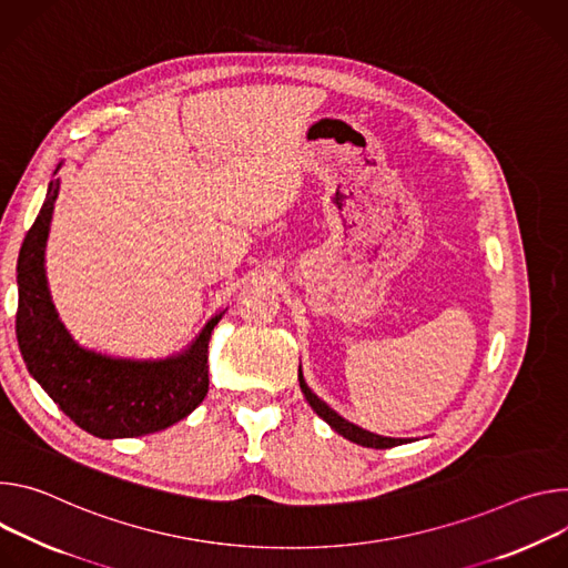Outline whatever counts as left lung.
<instances>
[{
	"instance_id": "left-lung-1",
	"label": "left lung",
	"mask_w": 568,
	"mask_h": 568,
	"mask_svg": "<svg viewBox=\"0 0 568 568\" xmlns=\"http://www.w3.org/2000/svg\"><path fill=\"white\" fill-rule=\"evenodd\" d=\"M297 382H300V388H302V393H304V399L308 402V406L318 413V417H323L336 433H341L343 437H347L349 443H356V445H361V447H369V449H390V447H399V445H406V443H410V437L406 439V437H386V435H376V433H372V430H365V428H361V426H356V424H352V422H347L345 417H341L334 408H329L316 393H313L308 386H306V382H304V376H302V367L297 369Z\"/></svg>"
}]
</instances>
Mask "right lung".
<instances>
[{
  "label": "right lung",
  "instance_id": "obj_1",
  "mask_svg": "<svg viewBox=\"0 0 568 568\" xmlns=\"http://www.w3.org/2000/svg\"><path fill=\"white\" fill-rule=\"evenodd\" d=\"M62 162L18 257L16 334L29 374L77 426L101 439L138 437L184 419L210 388V338L223 311L182 352L166 358H119L81 347L58 318L44 250L60 192Z\"/></svg>",
  "mask_w": 568,
  "mask_h": 568
}]
</instances>
